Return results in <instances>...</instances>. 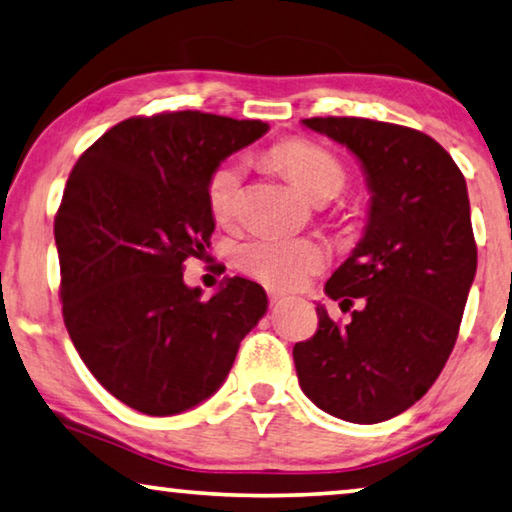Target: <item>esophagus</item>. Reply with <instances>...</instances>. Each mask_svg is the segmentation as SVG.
<instances>
[{"mask_svg": "<svg viewBox=\"0 0 512 512\" xmlns=\"http://www.w3.org/2000/svg\"><path fill=\"white\" fill-rule=\"evenodd\" d=\"M282 299H285V296H282V294H278V292H269V303H271V305H278V303H282Z\"/></svg>", "mask_w": 512, "mask_h": 512, "instance_id": "1", "label": "esophagus"}]
</instances>
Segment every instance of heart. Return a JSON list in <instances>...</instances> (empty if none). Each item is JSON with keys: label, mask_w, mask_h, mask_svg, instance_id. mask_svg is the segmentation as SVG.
<instances>
[{"label": "heart", "mask_w": 512, "mask_h": 512, "mask_svg": "<svg viewBox=\"0 0 512 512\" xmlns=\"http://www.w3.org/2000/svg\"><path fill=\"white\" fill-rule=\"evenodd\" d=\"M271 158L282 172L299 186L310 200L326 202L345 188L347 170L342 160L308 140H287L271 149ZM243 188V167L239 160H223L207 179V202L213 218L230 223L239 211ZM234 262L250 278L271 289H296L329 264L322 243L299 236L262 234L241 243Z\"/></svg>", "instance_id": "heart-1"}]
</instances>
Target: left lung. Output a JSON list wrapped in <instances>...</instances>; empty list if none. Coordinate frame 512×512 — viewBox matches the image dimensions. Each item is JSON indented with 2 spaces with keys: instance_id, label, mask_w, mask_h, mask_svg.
Wrapping results in <instances>:
<instances>
[{
  "instance_id": "8db88e82",
  "label": "left lung",
  "mask_w": 512,
  "mask_h": 512,
  "mask_svg": "<svg viewBox=\"0 0 512 512\" xmlns=\"http://www.w3.org/2000/svg\"><path fill=\"white\" fill-rule=\"evenodd\" d=\"M303 126L352 151L372 197L363 239L324 287L340 308H363L340 326L319 303L317 333L294 345L296 375L326 414L381 423L423 398L455 347L478 262L467 181L414 128L361 117Z\"/></svg>"
}]
</instances>
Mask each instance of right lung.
Listing matches in <instances>:
<instances>
[{
    "label": "right lung",
    "mask_w": 512,
    "mask_h": 512,
    "mask_svg": "<svg viewBox=\"0 0 512 512\" xmlns=\"http://www.w3.org/2000/svg\"><path fill=\"white\" fill-rule=\"evenodd\" d=\"M266 131L197 110L131 117L66 181L55 216L64 324L91 375L135 411L174 416L211 398L264 317L262 285L234 276L204 301L183 262L207 255L216 227L211 170Z\"/></svg>",
    "instance_id": "obj_1"
}]
</instances>
